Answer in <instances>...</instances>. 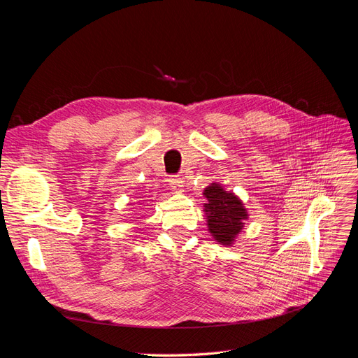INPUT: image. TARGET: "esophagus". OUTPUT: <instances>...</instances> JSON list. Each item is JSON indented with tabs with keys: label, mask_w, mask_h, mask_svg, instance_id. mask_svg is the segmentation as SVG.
<instances>
[{
	"label": "esophagus",
	"mask_w": 358,
	"mask_h": 358,
	"mask_svg": "<svg viewBox=\"0 0 358 358\" xmlns=\"http://www.w3.org/2000/svg\"><path fill=\"white\" fill-rule=\"evenodd\" d=\"M169 185L171 187V189H175L176 192H180L183 188V180L179 176H171L169 179Z\"/></svg>",
	"instance_id": "34e87169"
}]
</instances>
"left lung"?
<instances>
[{
  "instance_id": "8db88e82",
  "label": "left lung",
  "mask_w": 358,
  "mask_h": 358,
  "mask_svg": "<svg viewBox=\"0 0 358 358\" xmlns=\"http://www.w3.org/2000/svg\"><path fill=\"white\" fill-rule=\"evenodd\" d=\"M203 196L208 200L203 208L210 234L221 245L231 246L236 236L243 230V221L248 220L242 200L216 182L204 188Z\"/></svg>"
}]
</instances>
